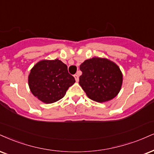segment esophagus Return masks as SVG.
I'll return each instance as SVG.
<instances>
[{
	"mask_svg": "<svg viewBox=\"0 0 154 154\" xmlns=\"http://www.w3.org/2000/svg\"><path fill=\"white\" fill-rule=\"evenodd\" d=\"M74 78H75V80L76 82H78L79 80V75H77V74H75V75H74Z\"/></svg>",
	"mask_w": 154,
	"mask_h": 154,
	"instance_id": "esophagus-1",
	"label": "esophagus"
}]
</instances>
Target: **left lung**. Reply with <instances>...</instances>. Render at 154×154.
Wrapping results in <instances>:
<instances>
[{"label":"left lung","instance_id":"1","mask_svg":"<svg viewBox=\"0 0 154 154\" xmlns=\"http://www.w3.org/2000/svg\"><path fill=\"white\" fill-rule=\"evenodd\" d=\"M80 70L79 84L90 99L103 103L113 99L120 91L123 75L115 63L94 57L81 63Z\"/></svg>","mask_w":154,"mask_h":154}]
</instances>
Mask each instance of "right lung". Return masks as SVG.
<instances>
[{
    "instance_id": "1",
    "label": "right lung",
    "mask_w": 154,
    "mask_h": 154,
    "mask_svg": "<svg viewBox=\"0 0 154 154\" xmlns=\"http://www.w3.org/2000/svg\"><path fill=\"white\" fill-rule=\"evenodd\" d=\"M68 67L61 60H43L37 63L28 75V86L35 97L45 103L61 99L75 83Z\"/></svg>"
}]
</instances>
